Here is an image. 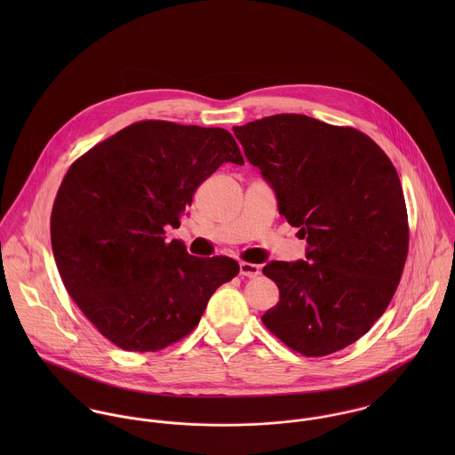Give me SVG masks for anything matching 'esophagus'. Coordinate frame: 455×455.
I'll list each match as a JSON object with an SVG mask.
<instances>
[{
	"label": "esophagus",
	"mask_w": 455,
	"mask_h": 455,
	"mask_svg": "<svg viewBox=\"0 0 455 455\" xmlns=\"http://www.w3.org/2000/svg\"><path fill=\"white\" fill-rule=\"evenodd\" d=\"M240 275L247 278H256L259 275V266L252 262H240Z\"/></svg>",
	"instance_id": "esophagus-1"
}]
</instances>
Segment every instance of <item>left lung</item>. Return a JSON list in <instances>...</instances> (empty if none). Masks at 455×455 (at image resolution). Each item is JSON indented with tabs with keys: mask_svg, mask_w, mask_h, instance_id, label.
Masks as SVG:
<instances>
[{
	"mask_svg": "<svg viewBox=\"0 0 455 455\" xmlns=\"http://www.w3.org/2000/svg\"><path fill=\"white\" fill-rule=\"evenodd\" d=\"M247 159L307 238V260L262 267L280 301L262 317L289 348L323 357L382 317L408 256V213L387 154L364 132L301 114L235 126Z\"/></svg>",
	"mask_w": 455,
	"mask_h": 455,
	"instance_id": "8db88e82",
	"label": "left lung"
}]
</instances>
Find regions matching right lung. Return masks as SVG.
<instances>
[{
    "mask_svg": "<svg viewBox=\"0 0 455 455\" xmlns=\"http://www.w3.org/2000/svg\"><path fill=\"white\" fill-rule=\"evenodd\" d=\"M222 163L243 164L229 131L140 121L66 172L51 215L52 252L71 299L119 348L157 352L180 341L238 275L231 258H195L184 242L164 240Z\"/></svg>",
    "mask_w": 455,
    "mask_h": 455,
    "instance_id": "obj_1",
    "label": "right lung"
}]
</instances>
